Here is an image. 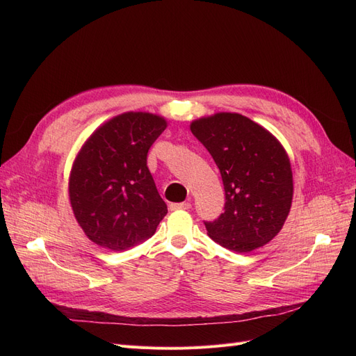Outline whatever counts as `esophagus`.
I'll list each match as a JSON object with an SVG mask.
<instances>
[{
  "mask_svg": "<svg viewBox=\"0 0 356 356\" xmlns=\"http://www.w3.org/2000/svg\"><path fill=\"white\" fill-rule=\"evenodd\" d=\"M170 211H177V209H190L191 203L190 202H181V203H170L169 204Z\"/></svg>",
  "mask_w": 356,
  "mask_h": 356,
  "instance_id": "obj_1",
  "label": "esophagus"
}]
</instances>
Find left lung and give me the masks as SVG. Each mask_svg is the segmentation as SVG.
Masks as SVG:
<instances>
[{
  "instance_id": "left-lung-1",
  "label": "left lung",
  "mask_w": 356,
  "mask_h": 356,
  "mask_svg": "<svg viewBox=\"0 0 356 356\" xmlns=\"http://www.w3.org/2000/svg\"><path fill=\"white\" fill-rule=\"evenodd\" d=\"M190 131L217 163L225 190L224 212L204 222L209 238L239 254L270 242L282 230L294 195L284 145L238 113L200 117Z\"/></svg>"
}]
</instances>
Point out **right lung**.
I'll use <instances>...</instances> for the list:
<instances>
[{
	"label": "right lung",
	"mask_w": 356,
	"mask_h": 356,
	"mask_svg": "<svg viewBox=\"0 0 356 356\" xmlns=\"http://www.w3.org/2000/svg\"><path fill=\"white\" fill-rule=\"evenodd\" d=\"M168 126L165 117L127 111L86 139L70 172L74 217L88 238L124 251L153 236L168 213L147 168L149 147Z\"/></svg>",
	"instance_id": "right-lung-1"
}]
</instances>
